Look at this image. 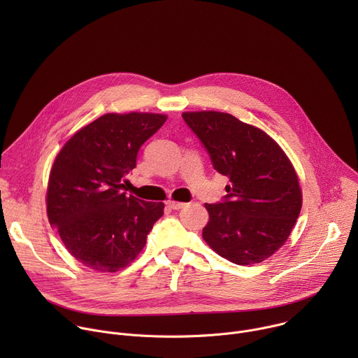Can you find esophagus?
I'll return each mask as SVG.
<instances>
[{"instance_id": "esophagus-1", "label": "esophagus", "mask_w": 358, "mask_h": 358, "mask_svg": "<svg viewBox=\"0 0 358 358\" xmlns=\"http://www.w3.org/2000/svg\"><path fill=\"white\" fill-rule=\"evenodd\" d=\"M167 206L171 208V210H181V208H184L187 203H184V202H180V201H173V199H169L167 202Z\"/></svg>"}]
</instances>
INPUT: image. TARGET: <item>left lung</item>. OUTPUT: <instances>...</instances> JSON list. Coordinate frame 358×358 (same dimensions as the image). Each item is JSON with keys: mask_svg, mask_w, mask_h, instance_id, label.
<instances>
[{"mask_svg": "<svg viewBox=\"0 0 358 358\" xmlns=\"http://www.w3.org/2000/svg\"><path fill=\"white\" fill-rule=\"evenodd\" d=\"M208 151L214 169L229 178L202 238L236 265L265 261L286 242L301 210L297 174L279 144L265 131L221 112L182 113Z\"/></svg>", "mask_w": 358, "mask_h": 358, "instance_id": "obj_1", "label": "left lung"}]
</instances>
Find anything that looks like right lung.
<instances>
[{
  "label": "right lung",
  "mask_w": 358,
  "mask_h": 358,
  "mask_svg": "<svg viewBox=\"0 0 358 358\" xmlns=\"http://www.w3.org/2000/svg\"><path fill=\"white\" fill-rule=\"evenodd\" d=\"M167 120L156 113H108L76 131L49 174L46 211L72 257L99 272H116L136 259L163 202L124 192L143 143Z\"/></svg>",
  "instance_id": "right-lung-1"
}]
</instances>
